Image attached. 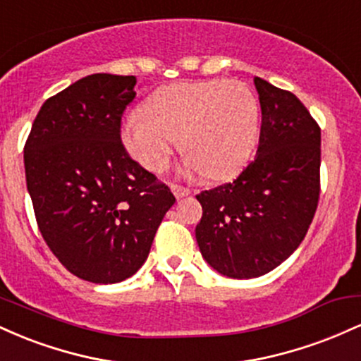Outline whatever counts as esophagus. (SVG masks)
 <instances>
[{
    "instance_id": "34e87169",
    "label": "esophagus",
    "mask_w": 361,
    "mask_h": 361,
    "mask_svg": "<svg viewBox=\"0 0 361 361\" xmlns=\"http://www.w3.org/2000/svg\"><path fill=\"white\" fill-rule=\"evenodd\" d=\"M169 188H171V192L175 193V197L176 198H183V197H188L190 193V188H186V186H183V185H178V183H169Z\"/></svg>"
}]
</instances>
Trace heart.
<instances>
[{"label": "heart", "mask_w": 361, "mask_h": 361, "mask_svg": "<svg viewBox=\"0 0 361 361\" xmlns=\"http://www.w3.org/2000/svg\"><path fill=\"white\" fill-rule=\"evenodd\" d=\"M144 111L123 120L122 140L149 171L166 169L181 139L186 173L227 180L250 161L258 140L259 103L243 82H175L157 90Z\"/></svg>", "instance_id": "1"}]
</instances>
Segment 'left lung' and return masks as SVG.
<instances>
[{
  "label": "left lung",
  "mask_w": 361,
  "mask_h": 361,
  "mask_svg": "<svg viewBox=\"0 0 361 361\" xmlns=\"http://www.w3.org/2000/svg\"><path fill=\"white\" fill-rule=\"evenodd\" d=\"M256 157L231 183L197 195L195 229L207 263L231 279L275 270L304 241L321 192V127L293 93L255 78Z\"/></svg>",
  "instance_id": "left-lung-1"
}]
</instances>
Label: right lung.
Returning a JSON list of instances; mask_svg holds the SVG:
<instances>
[{
	"label": "right lung",
	"instance_id": "right-lung-1",
	"mask_svg": "<svg viewBox=\"0 0 361 361\" xmlns=\"http://www.w3.org/2000/svg\"><path fill=\"white\" fill-rule=\"evenodd\" d=\"M135 76L91 74L44 103L23 149L25 176L44 241L91 283H117L147 259L175 204L168 185L128 156L122 115Z\"/></svg>",
	"mask_w": 361,
	"mask_h": 361
}]
</instances>
